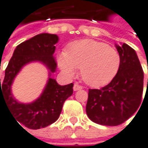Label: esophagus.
Here are the masks:
<instances>
[{"label":"esophagus","instance_id":"obj_1","mask_svg":"<svg viewBox=\"0 0 148 148\" xmlns=\"http://www.w3.org/2000/svg\"><path fill=\"white\" fill-rule=\"evenodd\" d=\"M83 87L81 86V85H79L78 84H74V86H73V89H74V91H77V90H80V89H82Z\"/></svg>","mask_w":148,"mask_h":148}]
</instances>
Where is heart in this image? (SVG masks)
Wrapping results in <instances>:
<instances>
[{
	"label": "heart",
	"instance_id": "b5f03b06",
	"mask_svg": "<svg viewBox=\"0 0 148 148\" xmlns=\"http://www.w3.org/2000/svg\"><path fill=\"white\" fill-rule=\"evenodd\" d=\"M121 59L119 52L101 42L91 39L72 43L68 51L58 56L63 72L73 76L81 68V76L91 86H103L110 83L119 72Z\"/></svg>",
	"mask_w": 148,
	"mask_h": 148
}]
</instances>
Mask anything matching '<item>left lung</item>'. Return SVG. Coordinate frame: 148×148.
Returning a JSON list of instances; mask_svg holds the SVG:
<instances>
[{
  "mask_svg": "<svg viewBox=\"0 0 148 148\" xmlns=\"http://www.w3.org/2000/svg\"><path fill=\"white\" fill-rule=\"evenodd\" d=\"M116 48L121 63L114 78L101 89H88V117L104 126H118L126 122L142 102L143 71L137 54L126 43L116 45Z\"/></svg>",
  "mask_w": 148,
  "mask_h": 148,
  "instance_id": "8db88e82",
  "label": "left lung"
}]
</instances>
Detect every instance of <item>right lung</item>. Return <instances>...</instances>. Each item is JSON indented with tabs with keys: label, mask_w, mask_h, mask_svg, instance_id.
I'll use <instances>...</instances> for the list:
<instances>
[{
	"label": "right lung",
	"mask_w": 148,
	"mask_h": 148,
	"mask_svg": "<svg viewBox=\"0 0 148 148\" xmlns=\"http://www.w3.org/2000/svg\"><path fill=\"white\" fill-rule=\"evenodd\" d=\"M58 41L56 34L44 33L21 42L14 50L5 69L1 85V100L5 101L18 124L21 123L29 129L37 130L55 123L60 115L64 101L73 93L72 83L62 86L51 77L48 79L41 96L31 103L18 102L11 92L15 76L24 65L30 62L38 61L45 64L50 70V76L56 72L57 64L53 54Z\"/></svg>",
	"instance_id": "right-lung-1"
}]
</instances>
